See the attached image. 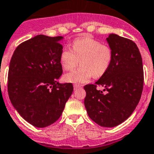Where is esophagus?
Wrapping results in <instances>:
<instances>
[{
    "mask_svg": "<svg viewBox=\"0 0 154 154\" xmlns=\"http://www.w3.org/2000/svg\"><path fill=\"white\" fill-rule=\"evenodd\" d=\"M82 87V86H80V85H77V84H75L74 85V90H78V89H79V88Z\"/></svg>",
    "mask_w": 154,
    "mask_h": 154,
    "instance_id": "34e87169",
    "label": "esophagus"
}]
</instances>
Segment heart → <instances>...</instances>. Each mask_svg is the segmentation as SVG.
Here are the masks:
<instances>
[{
  "mask_svg": "<svg viewBox=\"0 0 154 154\" xmlns=\"http://www.w3.org/2000/svg\"><path fill=\"white\" fill-rule=\"evenodd\" d=\"M111 47L87 36L79 37L72 43V51L64 48L60 55L61 66L72 71L78 66V70L64 75V82L81 84L87 82L92 76L100 78L108 70L112 61Z\"/></svg>",
  "mask_w": 154,
  "mask_h": 154,
  "instance_id": "obj_1",
  "label": "heart"
}]
</instances>
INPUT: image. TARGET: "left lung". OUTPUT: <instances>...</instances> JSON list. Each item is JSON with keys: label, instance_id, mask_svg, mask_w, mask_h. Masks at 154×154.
I'll return each instance as SVG.
<instances>
[{"label": "left lung", "instance_id": "8db88e82", "mask_svg": "<svg viewBox=\"0 0 154 154\" xmlns=\"http://www.w3.org/2000/svg\"><path fill=\"white\" fill-rule=\"evenodd\" d=\"M107 41L112 51L108 70L95 84L84 86L88 115L102 127L111 128L128 119L136 109L143 89V67L139 48L132 40L111 33ZM97 85L105 88L103 93Z\"/></svg>", "mask_w": 154, "mask_h": 154}]
</instances>
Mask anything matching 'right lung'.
I'll use <instances>...</instances> for the list:
<instances>
[{"label": "right lung", "instance_id": "obj_1", "mask_svg": "<svg viewBox=\"0 0 154 154\" xmlns=\"http://www.w3.org/2000/svg\"><path fill=\"white\" fill-rule=\"evenodd\" d=\"M62 36L37 35L17 47L8 71V91L13 107L37 128L61 117L73 92L72 83H59L62 74L60 55Z\"/></svg>", "mask_w": 154, "mask_h": 154}]
</instances>
